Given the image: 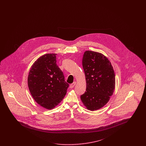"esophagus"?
<instances>
[{
  "label": "esophagus",
  "mask_w": 146,
  "mask_h": 146,
  "mask_svg": "<svg viewBox=\"0 0 146 146\" xmlns=\"http://www.w3.org/2000/svg\"><path fill=\"white\" fill-rule=\"evenodd\" d=\"M75 84H76V82L74 81L73 83H72V84H70V88H73L74 87V86H75Z\"/></svg>",
  "instance_id": "esophagus-1"
}]
</instances>
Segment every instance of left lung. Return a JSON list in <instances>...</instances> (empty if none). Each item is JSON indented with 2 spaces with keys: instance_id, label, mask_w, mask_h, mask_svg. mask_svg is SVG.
Masks as SVG:
<instances>
[{
  "instance_id": "1",
  "label": "left lung",
  "mask_w": 146,
  "mask_h": 146,
  "mask_svg": "<svg viewBox=\"0 0 146 146\" xmlns=\"http://www.w3.org/2000/svg\"><path fill=\"white\" fill-rule=\"evenodd\" d=\"M86 80V90L80 98L89 110L104 106L110 100L115 87V74L108 59L101 53L87 51L82 58Z\"/></svg>"
}]
</instances>
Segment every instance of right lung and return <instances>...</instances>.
<instances>
[{"instance_id":"add662e5","label":"right lung","mask_w":146,"mask_h":146,"mask_svg":"<svg viewBox=\"0 0 146 146\" xmlns=\"http://www.w3.org/2000/svg\"><path fill=\"white\" fill-rule=\"evenodd\" d=\"M57 54H46L31 66L28 77L31 96L40 106L53 109L65 96L69 84L56 64Z\"/></svg>"}]
</instances>
